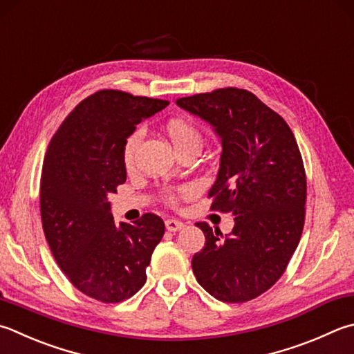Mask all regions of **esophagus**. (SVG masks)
Listing matches in <instances>:
<instances>
[{"mask_svg":"<svg viewBox=\"0 0 354 354\" xmlns=\"http://www.w3.org/2000/svg\"><path fill=\"white\" fill-rule=\"evenodd\" d=\"M166 225V230L171 231V232H176V231H180L183 228V222H180V220H176V218H168L165 222Z\"/></svg>","mask_w":354,"mask_h":354,"instance_id":"obj_1","label":"esophagus"}]
</instances>
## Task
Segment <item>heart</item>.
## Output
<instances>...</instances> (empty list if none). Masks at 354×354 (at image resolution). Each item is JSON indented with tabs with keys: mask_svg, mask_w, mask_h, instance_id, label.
I'll return each mask as SVG.
<instances>
[{
	"mask_svg": "<svg viewBox=\"0 0 354 354\" xmlns=\"http://www.w3.org/2000/svg\"><path fill=\"white\" fill-rule=\"evenodd\" d=\"M166 131H168V136L171 138V142L174 143L176 148H180V146L188 145V143H202V137H200L198 131L192 124L183 122V120H171L168 126H166ZM142 137H143V131L138 129L136 132H132V134L128 137V140H126L124 152H123L126 165H131L134 162L136 151L138 148L140 142H142ZM168 200L169 202H176V196L169 194Z\"/></svg>",
	"mask_w": 354,
	"mask_h": 354,
	"instance_id": "b5f03b06",
	"label": "heart"
}]
</instances>
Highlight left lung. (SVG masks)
I'll list each match as a JSON object with an SVG mask.
<instances>
[{
	"instance_id": "obj_1",
	"label": "left lung",
	"mask_w": 354,
	"mask_h": 354,
	"mask_svg": "<svg viewBox=\"0 0 354 354\" xmlns=\"http://www.w3.org/2000/svg\"><path fill=\"white\" fill-rule=\"evenodd\" d=\"M177 106L208 122L222 140L212 209L234 214L222 236L196 223L205 246L192 257L197 282L222 302H246L274 285L302 236L306 178L301 151L285 120L250 91L217 89Z\"/></svg>"
}]
</instances>
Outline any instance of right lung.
Returning <instances> with one entry per match:
<instances>
[{"label":"right lung","instance_id":"right-lung-1","mask_svg":"<svg viewBox=\"0 0 354 354\" xmlns=\"http://www.w3.org/2000/svg\"><path fill=\"white\" fill-rule=\"evenodd\" d=\"M169 102L104 89L64 118L44 156L39 206L50 251L72 285L100 302L129 299L146 282L163 220L117 225L109 196L126 182L124 143Z\"/></svg>","mask_w":354,"mask_h":354}]
</instances>
